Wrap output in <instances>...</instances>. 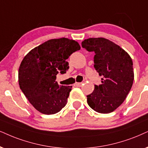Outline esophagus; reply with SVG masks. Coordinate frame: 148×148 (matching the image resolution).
<instances>
[{"label": "esophagus", "instance_id": "esophagus-1", "mask_svg": "<svg viewBox=\"0 0 148 148\" xmlns=\"http://www.w3.org/2000/svg\"><path fill=\"white\" fill-rule=\"evenodd\" d=\"M82 84H83V83H76L75 85L77 86V87H80V86L82 85Z\"/></svg>", "mask_w": 148, "mask_h": 148}]
</instances>
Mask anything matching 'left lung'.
<instances>
[{
	"label": "left lung",
	"instance_id": "8db88e82",
	"mask_svg": "<svg viewBox=\"0 0 148 148\" xmlns=\"http://www.w3.org/2000/svg\"><path fill=\"white\" fill-rule=\"evenodd\" d=\"M82 47L95 53L94 68L102 76V84L87 96V103L95 111L110 113L124 102L134 80L131 57L117 44L103 37L89 38Z\"/></svg>",
	"mask_w": 148,
	"mask_h": 148
}]
</instances>
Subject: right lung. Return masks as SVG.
<instances>
[{
  "instance_id": "add662e5",
  "label": "right lung",
  "mask_w": 148,
  "mask_h": 148,
  "mask_svg": "<svg viewBox=\"0 0 148 148\" xmlns=\"http://www.w3.org/2000/svg\"><path fill=\"white\" fill-rule=\"evenodd\" d=\"M80 49L76 41L62 37L52 39L33 48L24 57L18 71L22 92L37 111L55 114L68 102L72 86L59 85L56 78L69 68L67 59Z\"/></svg>"
}]
</instances>
